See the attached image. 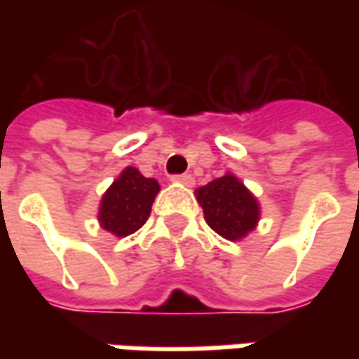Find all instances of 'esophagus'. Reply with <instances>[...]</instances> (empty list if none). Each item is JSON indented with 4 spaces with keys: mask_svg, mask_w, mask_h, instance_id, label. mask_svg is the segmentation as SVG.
<instances>
[{
    "mask_svg": "<svg viewBox=\"0 0 359 359\" xmlns=\"http://www.w3.org/2000/svg\"><path fill=\"white\" fill-rule=\"evenodd\" d=\"M172 180H173V182H177V184H182V186H186V187L194 186V177H191L189 173H182V175H173Z\"/></svg>",
    "mask_w": 359,
    "mask_h": 359,
    "instance_id": "esophagus-1",
    "label": "esophagus"
}]
</instances>
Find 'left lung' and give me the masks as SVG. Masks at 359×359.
<instances>
[{"label": "left lung", "mask_w": 359, "mask_h": 359, "mask_svg": "<svg viewBox=\"0 0 359 359\" xmlns=\"http://www.w3.org/2000/svg\"><path fill=\"white\" fill-rule=\"evenodd\" d=\"M208 226L229 241L243 240L257 228L262 208L238 175L226 172L208 186L196 189Z\"/></svg>", "instance_id": "obj_1"}]
</instances>
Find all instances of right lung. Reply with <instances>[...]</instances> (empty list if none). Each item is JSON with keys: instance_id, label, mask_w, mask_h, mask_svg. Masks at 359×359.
<instances>
[{"instance_id": "right-lung-1", "label": "right lung", "mask_w": 359, "mask_h": 359, "mask_svg": "<svg viewBox=\"0 0 359 359\" xmlns=\"http://www.w3.org/2000/svg\"><path fill=\"white\" fill-rule=\"evenodd\" d=\"M158 194V180L145 177L137 168L128 165L102 196L97 212L100 226L116 238L137 231L151 214V203Z\"/></svg>"}]
</instances>
